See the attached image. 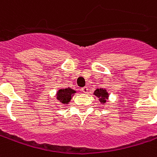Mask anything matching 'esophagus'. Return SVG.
Returning a JSON list of instances; mask_svg holds the SVG:
<instances>
[{
  "label": "esophagus",
  "mask_w": 157,
  "mask_h": 157,
  "mask_svg": "<svg viewBox=\"0 0 157 157\" xmlns=\"http://www.w3.org/2000/svg\"><path fill=\"white\" fill-rule=\"evenodd\" d=\"M82 91L83 92V93H87V91H88V88L86 87V86H84V87H82Z\"/></svg>",
  "instance_id": "34e87169"
}]
</instances>
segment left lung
Returning a JSON list of instances; mask_svg holds the SVG:
<instances>
[{"label":"left lung","instance_id":"left-lung-1","mask_svg":"<svg viewBox=\"0 0 157 157\" xmlns=\"http://www.w3.org/2000/svg\"><path fill=\"white\" fill-rule=\"evenodd\" d=\"M94 95L98 98L99 101L101 102V104L105 103V101H106L108 100V98H109V93L107 92V90H105V89H103V88L96 89V90L94 91Z\"/></svg>","mask_w":157,"mask_h":157}]
</instances>
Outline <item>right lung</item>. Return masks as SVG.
<instances>
[{
	"instance_id": "add662e5",
	"label": "right lung",
	"mask_w": 157,
	"mask_h": 157,
	"mask_svg": "<svg viewBox=\"0 0 157 157\" xmlns=\"http://www.w3.org/2000/svg\"><path fill=\"white\" fill-rule=\"evenodd\" d=\"M76 93V90H73L71 88H62L58 90V91L56 94V99L62 104H69L72 96Z\"/></svg>"
}]
</instances>
